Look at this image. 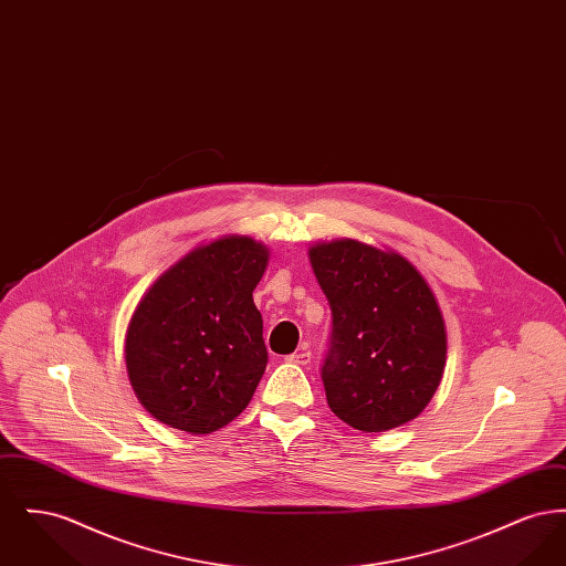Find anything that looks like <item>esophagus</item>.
Instances as JSON below:
<instances>
[{
    "instance_id": "obj_1",
    "label": "esophagus",
    "mask_w": 566,
    "mask_h": 566,
    "mask_svg": "<svg viewBox=\"0 0 566 566\" xmlns=\"http://www.w3.org/2000/svg\"><path fill=\"white\" fill-rule=\"evenodd\" d=\"M312 360V352L301 350L286 356V363H293V365H307Z\"/></svg>"
}]
</instances>
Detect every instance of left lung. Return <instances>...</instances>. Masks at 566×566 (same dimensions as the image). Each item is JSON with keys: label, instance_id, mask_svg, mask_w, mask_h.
<instances>
[{"label": "left lung", "instance_id": "1", "mask_svg": "<svg viewBox=\"0 0 566 566\" xmlns=\"http://www.w3.org/2000/svg\"><path fill=\"white\" fill-rule=\"evenodd\" d=\"M333 312L323 365L333 413L365 432L397 429L431 403L446 367V324L407 259L356 240L310 248Z\"/></svg>", "mask_w": 566, "mask_h": 566}]
</instances>
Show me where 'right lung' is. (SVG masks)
<instances>
[{
  "label": "right lung",
  "mask_w": 566,
  "mask_h": 566,
  "mask_svg": "<svg viewBox=\"0 0 566 566\" xmlns=\"http://www.w3.org/2000/svg\"><path fill=\"white\" fill-rule=\"evenodd\" d=\"M268 263V245L220 238L190 250L137 303L125 335L127 374L163 424L208 434L250 403L268 367L252 298Z\"/></svg>",
  "instance_id": "right-lung-1"
}]
</instances>
